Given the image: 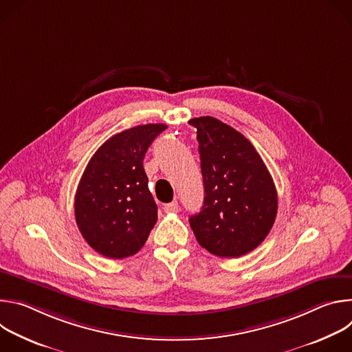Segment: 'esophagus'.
<instances>
[{"instance_id": "34e87169", "label": "esophagus", "mask_w": 352, "mask_h": 352, "mask_svg": "<svg viewBox=\"0 0 352 352\" xmlns=\"http://www.w3.org/2000/svg\"><path fill=\"white\" fill-rule=\"evenodd\" d=\"M163 209H164L166 213H175V212H178V202H177V200H173L171 204L164 205Z\"/></svg>"}]
</instances>
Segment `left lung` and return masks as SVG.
Segmentation results:
<instances>
[{
	"label": "left lung",
	"instance_id": "obj_1",
	"mask_svg": "<svg viewBox=\"0 0 352 352\" xmlns=\"http://www.w3.org/2000/svg\"><path fill=\"white\" fill-rule=\"evenodd\" d=\"M196 128L205 199L189 224L210 254L239 258L258 248L277 214L273 178L254 144L213 117L189 121Z\"/></svg>",
	"mask_w": 352,
	"mask_h": 352
}]
</instances>
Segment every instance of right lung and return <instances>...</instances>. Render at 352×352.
Returning a JSON list of instances; mask_svg holds the SVG:
<instances>
[{
	"label": "right lung",
	"instance_id": "obj_1",
	"mask_svg": "<svg viewBox=\"0 0 352 352\" xmlns=\"http://www.w3.org/2000/svg\"><path fill=\"white\" fill-rule=\"evenodd\" d=\"M167 128L146 124L122 131L97 148L75 195V219L86 242L110 259L135 255L157 221L143 157Z\"/></svg>",
	"mask_w": 352,
	"mask_h": 352
}]
</instances>
